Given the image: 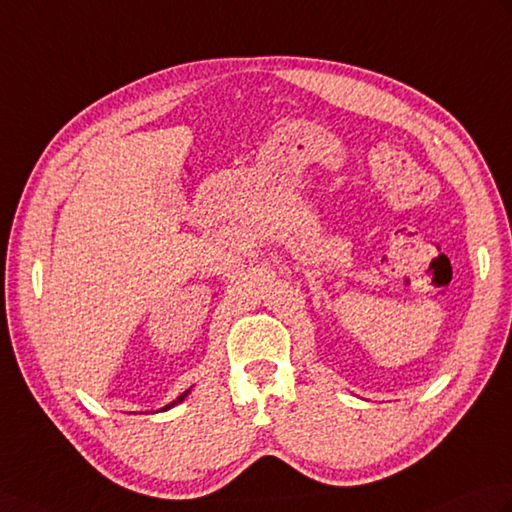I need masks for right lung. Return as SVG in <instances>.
Instances as JSON below:
<instances>
[{
    "label": "right lung",
    "mask_w": 512,
    "mask_h": 512,
    "mask_svg": "<svg viewBox=\"0 0 512 512\" xmlns=\"http://www.w3.org/2000/svg\"><path fill=\"white\" fill-rule=\"evenodd\" d=\"M187 392H189V390H185V392H183V395H181V397H176V399H174V401H172V403H170V406H165V408H163V410H170V408H172V406H176V403H181V401H183V399H185V397H187Z\"/></svg>",
    "instance_id": "1"
}]
</instances>
